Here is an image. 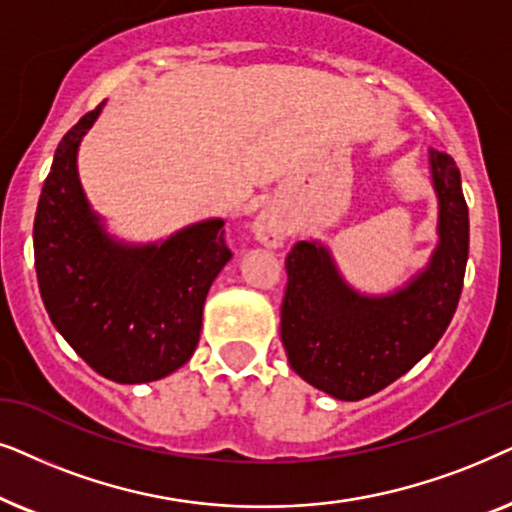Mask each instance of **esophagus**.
<instances>
[{
    "instance_id": "1",
    "label": "esophagus",
    "mask_w": 512,
    "mask_h": 512,
    "mask_svg": "<svg viewBox=\"0 0 512 512\" xmlns=\"http://www.w3.org/2000/svg\"><path fill=\"white\" fill-rule=\"evenodd\" d=\"M252 234H255V238L262 245H267V248H278L285 238L283 215L274 208L262 210L260 217L255 220V227H252Z\"/></svg>"
}]
</instances>
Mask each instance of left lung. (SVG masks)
Returning a JSON list of instances; mask_svg holds the SVG:
<instances>
[{
	"mask_svg": "<svg viewBox=\"0 0 512 512\" xmlns=\"http://www.w3.org/2000/svg\"><path fill=\"white\" fill-rule=\"evenodd\" d=\"M438 248L426 269L388 295H360L330 250L299 241L285 257L281 339L290 367L337 400H363L412 370L445 335L468 262V206L454 159L431 149Z\"/></svg>",
	"mask_w": 512,
	"mask_h": 512,
	"instance_id": "8db88e82",
	"label": "left lung"
}]
</instances>
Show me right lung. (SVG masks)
<instances>
[{"label": "right lung", "instance_id": "right-lung-1", "mask_svg": "<svg viewBox=\"0 0 512 512\" xmlns=\"http://www.w3.org/2000/svg\"><path fill=\"white\" fill-rule=\"evenodd\" d=\"M102 105L60 140L34 215V267L51 323L102 377L145 384L175 372L199 344L208 290L231 260L224 222L163 243L114 241L88 206L77 149Z\"/></svg>", "mask_w": 512, "mask_h": 512}]
</instances>
